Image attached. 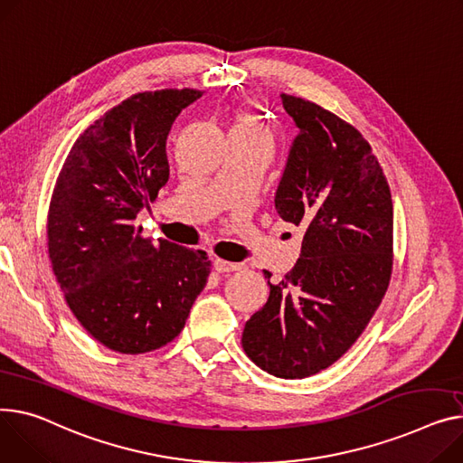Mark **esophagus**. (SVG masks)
Masks as SVG:
<instances>
[{
  "instance_id": "1",
  "label": "esophagus",
  "mask_w": 463,
  "mask_h": 463,
  "mask_svg": "<svg viewBox=\"0 0 463 463\" xmlns=\"http://www.w3.org/2000/svg\"><path fill=\"white\" fill-rule=\"evenodd\" d=\"M213 268L218 269V271H236V269H240V268H241V264L229 262V260H225V259L215 257V259H213Z\"/></svg>"
}]
</instances>
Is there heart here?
<instances>
[{
    "instance_id": "obj_1",
    "label": "heart",
    "mask_w": 463,
    "mask_h": 463,
    "mask_svg": "<svg viewBox=\"0 0 463 463\" xmlns=\"http://www.w3.org/2000/svg\"><path fill=\"white\" fill-rule=\"evenodd\" d=\"M234 132H240V134H245V136H253V137H260V139H266L268 141V132L266 128L260 125L259 118L248 111H241L238 115V120L236 125L232 127Z\"/></svg>"
}]
</instances>
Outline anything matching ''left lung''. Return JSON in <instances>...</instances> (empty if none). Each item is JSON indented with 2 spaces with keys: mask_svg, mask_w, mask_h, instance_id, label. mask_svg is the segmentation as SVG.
<instances>
[{
  "mask_svg": "<svg viewBox=\"0 0 463 463\" xmlns=\"http://www.w3.org/2000/svg\"><path fill=\"white\" fill-rule=\"evenodd\" d=\"M299 134L275 194L305 229L296 266L245 322L241 346L268 374L299 380L341 359L380 307L392 271V199L368 141L322 106L281 95ZM266 275V273H264Z\"/></svg>",
  "mask_w": 463,
  "mask_h": 463,
  "instance_id": "left-lung-1",
  "label": "left lung"
}]
</instances>
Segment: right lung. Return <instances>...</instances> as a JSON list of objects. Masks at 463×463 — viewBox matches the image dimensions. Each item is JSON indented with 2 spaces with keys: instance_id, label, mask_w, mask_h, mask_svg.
Listing matches in <instances>:
<instances>
[{
  "instance_id": "right-lung-1",
  "label": "right lung",
  "mask_w": 463,
  "mask_h": 463,
  "mask_svg": "<svg viewBox=\"0 0 463 463\" xmlns=\"http://www.w3.org/2000/svg\"><path fill=\"white\" fill-rule=\"evenodd\" d=\"M197 89L145 90L74 141L48 208V255L83 329L118 354H146L184 329L210 259L134 225L169 178L165 139Z\"/></svg>"
}]
</instances>
